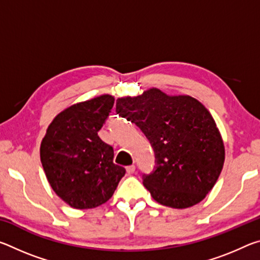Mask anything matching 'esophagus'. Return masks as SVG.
<instances>
[{"instance_id":"1","label":"esophagus","mask_w":260,"mask_h":260,"mask_svg":"<svg viewBox=\"0 0 260 260\" xmlns=\"http://www.w3.org/2000/svg\"><path fill=\"white\" fill-rule=\"evenodd\" d=\"M126 171H127V173H128V174L134 173V172H135V165L127 166V167H126Z\"/></svg>"}]
</instances>
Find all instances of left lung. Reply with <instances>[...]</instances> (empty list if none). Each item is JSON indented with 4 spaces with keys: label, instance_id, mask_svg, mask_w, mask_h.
Returning a JSON list of instances; mask_svg holds the SVG:
<instances>
[{
    "label": "left lung",
    "instance_id": "8db88e82",
    "mask_svg": "<svg viewBox=\"0 0 260 260\" xmlns=\"http://www.w3.org/2000/svg\"><path fill=\"white\" fill-rule=\"evenodd\" d=\"M116 110L140 127L155 151L156 170L143 175L152 199L174 209L203 201L225 161L223 141L209 110L191 96H170L157 88L119 98Z\"/></svg>",
    "mask_w": 260,
    "mask_h": 260
}]
</instances>
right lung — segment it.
Wrapping results in <instances>:
<instances>
[{"label":"right lung","mask_w":260,"mask_h":260,"mask_svg":"<svg viewBox=\"0 0 260 260\" xmlns=\"http://www.w3.org/2000/svg\"><path fill=\"white\" fill-rule=\"evenodd\" d=\"M114 103L103 94L67 108L48 126L40 158L56 195L73 209L100 206L111 199L126 170L113 162V148L98 135Z\"/></svg>","instance_id":"1"}]
</instances>
